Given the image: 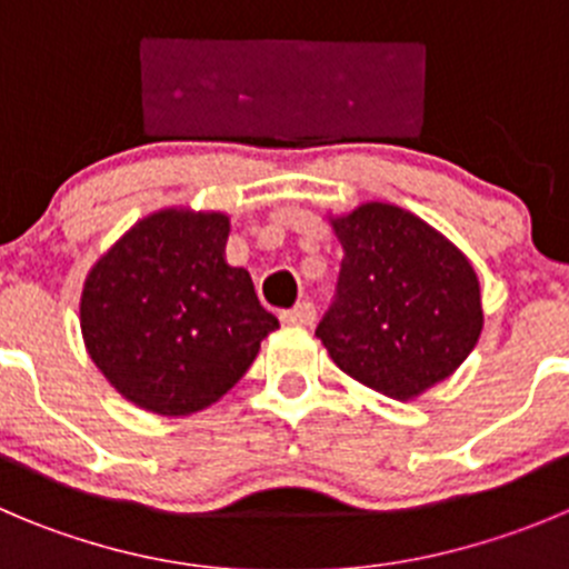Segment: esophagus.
I'll return each mask as SVG.
<instances>
[{
  "label": "esophagus",
  "mask_w": 569,
  "mask_h": 569,
  "mask_svg": "<svg viewBox=\"0 0 569 569\" xmlns=\"http://www.w3.org/2000/svg\"><path fill=\"white\" fill-rule=\"evenodd\" d=\"M280 320H283L286 326H311V322H315V302H309V300L297 302L295 309H289L280 315Z\"/></svg>",
  "instance_id": "1"
}]
</instances>
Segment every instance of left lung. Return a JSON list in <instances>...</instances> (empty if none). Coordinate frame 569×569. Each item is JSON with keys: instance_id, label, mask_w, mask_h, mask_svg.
I'll use <instances>...</instances> for the list:
<instances>
[{"instance_id": "1", "label": "left lung", "mask_w": 569, "mask_h": 569, "mask_svg": "<svg viewBox=\"0 0 569 569\" xmlns=\"http://www.w3.org/2000/svg\"><path fill=\"white\" fill-rule=\"evenodd\" d=\"M331 227L345 258L317 337L333 365L398 401L452 376L482 331L480 280L469 258L385 201L333 216Z\"/></svg>"}]
</instances>
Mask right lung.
<instances>
[{
    "label": "right lung",
    "instance_id": "obj_1",
    "mask_svg": "<svg viewBox=\"0 0 569 569\" xmlns=\"http://www.w3.org/2000/svg\"><path fill=\"white\" fill-rule=\"evenodd\" d=\"M230 216L168 207L137 221L89 269L81 333L131 405L190 416L216 405L280 326L247 269L224 258Z\"/></svg>",
    "mask_w": 569,
    "mask_h": 569
}]
</instances>
